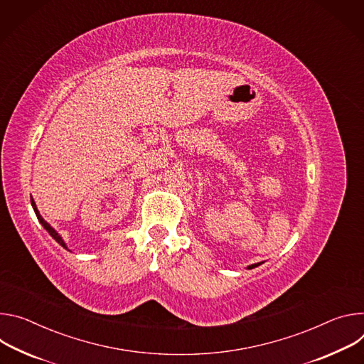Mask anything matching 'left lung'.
I'll return each instance as SVG.
<instances>
[{
    "label": "left lung",
    "mask_w": 364,
    "mask_h": 364,
    "mask_svg": "<svg viewBox=\"0 0 364 364\" xmlns=\"http://www.w3.org/2000/svg\"><path fill=\"white\" fill-rule=\"evenodd\" d=\"M262 263H255V264H252V266H249V269H253V267H257V266H260Z\"/></svg>",
    "instance_id": "1"
}]
</instances>
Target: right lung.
I'll use <instances>...</instances> for the list:
<instances>
[{"instance_id":"obj_1","label":"right lung","mask_w":364,"mask_h":364,"mask_svg":"<svg viewBox=\"0 0 364 364\" xmlns=\"http://www.w3.org/2000/svg\"><path fill=\"white\" fill-rule=\"evenodd\" d=\"M31 205H33V210H34V213H36V215H37V220L40 221V224H42V225L46 228V231H48V232H49V234H50V235H52V237H53V238L58 241V243H59L62 247L68 249V247H66V245L63 243L62 237H60V235H59V234H58V232H56V231H55V230H53V228H52V227H50V225H49V224H48V223L43 220V218H42V215H40V213L37 211V207H36V204H34L33 198H31Z\"/></svg>"}]
</instances>
